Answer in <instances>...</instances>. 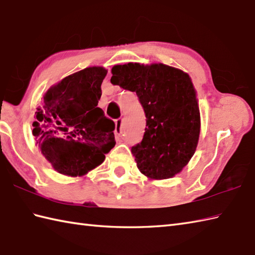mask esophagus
Wrapping results in <instances>:
<instances>
[{
	"mask_svg": "<svg viewBox=\"0 0 255 255\" xmlns=\"http://www.w3.org/2000/svg\"><path fill=\"white\" fill-rule=\"evenodd\" d=\"M122 124H123V119L119 118L116 120V129H114V133L117 135H120L122 133Z\"/></svg>",
	"mask_w": 255,
	"mask_h": 255,
	"instance_id": "1",
	"label": "esophagus"
}]
</instances>
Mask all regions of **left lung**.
Returning a JSON list of instances; mask_svg holds the SVG:
<instances>
[{"label": "left lung", "instance_id": "1", "mask_svg": "<svg viewBox=\"0 0 255 255\" xmlns=\"http://www.w3.org/2000/svg\"><path fill=\"white\" fill-rule=\"evenodd\" d=\"M112 75V85L136 92L146 117L142 141L132 146L138 169L153 179L173 177L193 157L200 133L189 76L163 64L133 62L114 66Z\"/></svg>", "mask_w": 255, "mask_h": 255}]
</instances>
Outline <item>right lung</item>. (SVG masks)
I'll use <instances>...</instances> for the list:
<instances>
[{
  "mask_svg": "<svg viewBox=\"0 0 255 255\" xmlns=\"http://www.w3.org/2000/svg\"><path fill=\"white\" fill-rule=\"evenodd\" d=\"M107 76L90 67L51 87L37 108L33 135L60 174L81 176L100 165L116 145V124L98 108Z\"/></svg>",
  "mask_w": 255,
  "mask_h": 255,
  "instance_id": "obj_1",
  "label": "right lung"
}]
</instances>
